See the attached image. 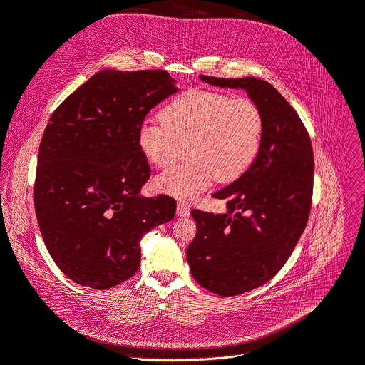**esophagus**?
Here are the masks:
<instances>
[{"instance_id": "esophagus-1", "label": "esophagus", "mask_w": 365, "mask_h": 365, "mask_svg": "<svg viewBox=\"0 0 365 365\" xmlns=\"http://www.w3.org/2000/svg\"><path fill=\"white\" fill-rule=\"evenodd\" d=\"M189 215V205L185 202H178V216H187Z\"/></svg>"}]
</instances>
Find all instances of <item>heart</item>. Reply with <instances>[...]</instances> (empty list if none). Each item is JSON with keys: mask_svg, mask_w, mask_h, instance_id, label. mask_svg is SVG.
Wrapping results in <instances>:
<instances>
[{"mask_svg": "<svg viewBox=\"0 0 365 365\" xmlns=\"http://www.w3.org/2000/svg\"><path fill=\"white\" fill-rule=\"evenodd\" d=\"M264 116L247 98L192 89L173 100L161 120H146L138 130V148L146 160L164 168L191 158L153 180L158 192L191 201L215 179L231 183L255 164L262 146Z\"/></svg>", "mask_w": 365, "mask_h": 365, "instance_id": "b5f03b06", "label": "heart"}]
</instances>
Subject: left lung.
I'll return each mask as SVG.
<instances>
[{"label": "left lung", "mask_w": 365, "mask_h": 365, "mask_svg": "<svg viewBox=\"0 0 365 365\" xmlns=\"http://www.w3.org/2000/svg\"><path fill=\"white\" fill-rule=\"evenodd\" d=\"M219 88L245 89L264 116L255 164L213 197L227 213L192 210L197 234L186 252L194 279L210 292L232 297L279 273L303 234L312 207L313 150L292 106L257 77L200 76Z\"/></svg>", "instance_id": "obj_1"}]
</instances>
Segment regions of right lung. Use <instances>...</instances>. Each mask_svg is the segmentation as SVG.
I'll list each match as a JSON object with an SVG mask.
<instances>
[{
	"label": "right lung",
	"instance_id": "obj_1",
	"mask_svg": "<svg viewBox=\"0 0 365 365\" xmlns=\"http://www.w3.org/2000/svg\"><path fill=\"white\" fill-rule=\"evenodd\" d=\"M178 91L164 70H103L62 101L46 126L36 215L59 270L82 287L103 291L133 277L141 237L176 213L167 195H138L150 178L138 130Z\"/></svg>",
	"mask_w": 365,
	"mask_h": 365
}]
</instances>
